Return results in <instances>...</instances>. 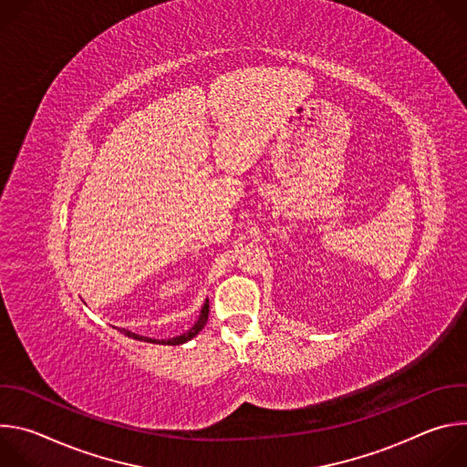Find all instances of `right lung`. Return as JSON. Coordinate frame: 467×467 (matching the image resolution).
I'll return each instance as SVG.
<instances>
[{
  "mask_svg": "<svg viewBox=\"0 0 467 467\" xmlns=\"http://www.w3.org/2000/svg\"><path fill=\"white\" fill-rule=\"evenodd\" d=\"M207 319H209V301H205V305H203V308H202V314H199V319L193 323V327L190 328V330H186L184 335H181V337H175V338H170V340H151V338H146V337H139V335H135V332H130V330H121L125 337H129V338H135V340H146V342H153V344H164V346H179V344H184V342H188V340H192L199 330H202L203 327H205V323H207Z\"/></svg>",
  "mask_w": 467,
  "mask_h": 467,
  "instance_id": "right-lung-1",
  "label": "right lung"
}]
</instances>
